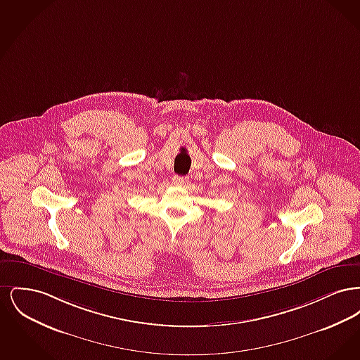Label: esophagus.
<instances>
[{
	"label": "esophagus",
	"instance_id": "esophagus-1",
	"mask_svg": "<svg viewBox=\"0 0 360 360\" xmlns=\"http://www.w3.org/2000/svg\"><path fill=\"white\" fill-rule=\"evenodd\" d=\"M188 176H181V175H174L172 176V184L176 186H185L188 184Z\"/></svg>",
	"mask_w": 360,
	"mask_h": 360
}]
</instances>
